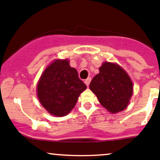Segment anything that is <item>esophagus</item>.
Returning <instances> with one entry per match:
<instances>
[{"instance_id":"34e87169","label":"esophagus","mask_w":160,"mask_h":160,"mask_svg":"<svg viewBox=\"0 0 160 160\" xmlns=\"http://www.w3.org/2000/svg\"><path fill=\"white\" fill-rule=\"evenodd\" d=\"M90 80H91V78H90V77H88V79H86V80H85L84 83H85V84H86L88 87L89 86V84L90 83Z\"/></svg>"}]
</instances>
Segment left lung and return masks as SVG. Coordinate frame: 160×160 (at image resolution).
I'll list each match as a JSON object with an SVG mask.
<instances>
[{
    "instance_id": "left-lung-1",
    "label": "left lung",
    "mask_w": 160,
    "mask_h": 160,
    "mask_svg": "<svg viewBox=\"0 0 160 160\" xmlns=\"http://www.w3.org/2000/svg\"><path fill=\"white\" fill-rule=\"evenodd\" d=\"M90 83L101 105L112 114L125 110L133 93V83L122 67L105 62Z\"/></svg>"
}]
</instances>
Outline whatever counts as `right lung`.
Segmentation results:
<instances>
[{
	"label": "right lung",
	"mask_w": 160,
	"mask_h": 160,
	"mask_svg": "<svg viewBox=\"0 0 160 160\" xmlns=\"http://www.w3.org/2000/svg\"><path fill=\"white\" fill-rule=\"evenodd\" d=\"M87 86L68 59H56L44 70L37 84V96L50 114L67 115Z\"/></svg>",
	"instance_id": "obj_1"
}]
</instances>
